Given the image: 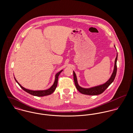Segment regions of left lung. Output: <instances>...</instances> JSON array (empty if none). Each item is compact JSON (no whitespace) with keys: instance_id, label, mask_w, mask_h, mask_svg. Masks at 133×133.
I'll return each mask as SVG.
<instances>
[{"instance_id":"1","label":"left lung","mask_w":133,"mask_h":133,"mask_svg":"<svg viewBox=\"0 0 133 133\" xmlns=\"http://www.w3.org/2000/svg\"><path fill=\"white\" fill-rule=\"evenodd\" d=\"M115 46V45H114ZM115 48H116L115 46ZM117 57H118V54L117 53V56L116 57L115 60V64H114V70L110 78L104 84L96 86L94 87L90 88H83L81 87H80L78 83L77 77H76L75 73L73 71V76H74V83L76 86V89L77 90L81 93V94H84V95H97L101 94L102 93L109 87V85L113 82L115 79V78L116 75L117 73Z\"/></svg>"}]
</instances>
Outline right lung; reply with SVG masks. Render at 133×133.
Masks as SVG:
<instances>
[{
	"label": "right lung",
	"instance_id": "add662e5",
	"mask_svg": "<svg viewBox=\"0 0 133 133\" xmlns=\"http://www.w3.org/2000/svg\"><path fill=\"white\" fill-rule=\"evenodd\" d=\"M63 70L60 71V72H59L58 73H57V74L55 75V81L53 84V85L49 89L46 90H42V91H32V90H30L26 89H25L24 88L22 87L19 83L16 80V79L15 78V80H16V81L17 82V83L19 84V86L20 87V88L23 90L24 91H25L26 92L28 93L29 94H31V95H33V96H38V97H42V96H47V95H51V94H52L54 91L55 90L56 87H57V83H58V76L59 75V74H60V73Z\"/></svg>",
	"mask_w": 133,
	"mask_h": 133
}]
</instances>
